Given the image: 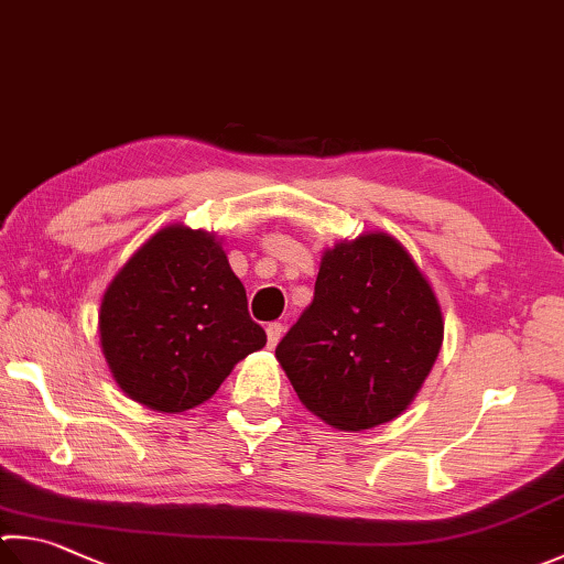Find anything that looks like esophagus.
Instances as JSON below:
<instances>
[{"instance_id":"obj_1","label":"esophagus","mask_w":564,"mask_h":564,"mask_svg":"<svg viewBox=\"0 0 564 564\" xmlns=\"http://www.w3.org/2000/svg\"><path fill=\"white\" fill-rule=\"evenodd\" d=\"M282 332H284V326H282L280 322L268 324V346H270V348L278 346V341L282 338Z\"/></svg>"}]
</instances>
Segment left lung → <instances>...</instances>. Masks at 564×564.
Listing matches in <instances>:
<instances>
[{
	"instance_id": "8db88e82",
	"label": "left lung",
	"mask_w": 564,
	"mask_h": 564,
	"mask_svg": "<svg viewBox=\"0 0 564 564\" xmlns=\"http://www.w3.org/2000/svg\"><path fill=\"white\" fill-rule=\"evenodd\" d=\"M437 296L388 232L322 254L314 300L274 348L302 405L336 430L395 420L440 356Z\"/></svg>"
}]
</instances>
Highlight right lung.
I'll return each instance as SVG.
<instances>
[{"mask_svg": "<svg viewBox=\"0 0 564 564\" xmlns=\"http://www.w3.org/2000/svg\"><path fill=\"white\" fill-rule=\"evenodd\" d=\"M98 318L117 386L159 412L206 402L238 360L268 344L220 240L178 223L124 262Z\"/></svg>", "mask_w": 564, "mask_h": 564, "instance_id": "obj_1", "label": "right lung"}]
</instances>
